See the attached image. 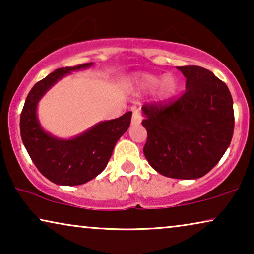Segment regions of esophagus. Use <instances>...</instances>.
<instances>
[{
  "mask_svg": "<svg viewBox=\"0 0 254 254\" xmlns=\"http://www.w3.org/2000/svg\"><path fill=\"white\" fill-rule=\"evenodd\" d=\"M142 121V116L138 111H134L133 117H131V125H140Z\"/></svg>",
  "mask_w": 254,
  "mask_h": 254,
  "instance_id": "34e87169",
  "label": "esophagus"
}]
</instances>
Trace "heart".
<instances>
[{
    "mask_svg": "<svg viewBox=\"0 0 254 254\" xmlns=\"http://www.w3.org/2000/svg\"><path fill=\"white\" fill-rule=\"evenodd\" d=\"M138 92H148L156 88V93L159 102H169L178 91V81L173 75L159 76L150 74H141L136 77Z\"/></svg>",
    "mask_w": 254,
    "mask_h": 254,
    "instance_id": "obj_1",
    "label": "heart"
}]
</instances>
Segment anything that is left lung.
Instances as JSON below:
<instances>
[{"label": "left lung", "instance_id": "obj_1", "mask_svg": "<svg viewBox=\"0 0 254 254\" xmlns=\"http://www.w3.org/2000/svg\"><path fill=\"white\" fill-rule=\"evenodd\" d=\"M186 91L169 105H144L145 158L161 175L197 179L227 151L234 134V103L228 86L208 69L177 67Z\"/></svg>", "mask_w": 254, "mask_h": 254}]
</instances>
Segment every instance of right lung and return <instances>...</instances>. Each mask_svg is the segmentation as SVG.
<instances>
[{"label": "right lung", "instance_id": "right-lung-1", "mask_svg": "<svg viewBox=\"0 0 254 254\" xmlns=\"http://www.w3.org/2000/svg\"><path fill=\"white\" fill-rule=\"evenodd\" d=\"M91 65L93 62L51 72L31 89L20 114L24 147L41 175L57 185H82L96 178L106 168L118 140L129 128L131 112L117 119L100 121L71 138L54 136L40 125L37 109L45 93L64 76Z\"/></svg>", "mask_w": 254, "mask_h": 254}]
</instances>
